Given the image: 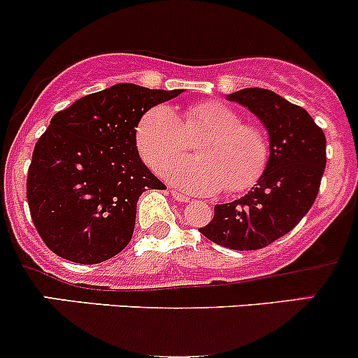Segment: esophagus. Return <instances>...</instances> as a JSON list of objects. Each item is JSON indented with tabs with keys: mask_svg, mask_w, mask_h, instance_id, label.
Instances as JSON below:
<instances>
[{
	"mask_svg": "<svg viewBox=\"0 0 358 358\" xmlns=\"http://www.w3.org/2000/svg\"><path fill=\"white\" fill-rule=\"evenodd\" d=\"M169 194H171V196L175 197V199L178 201V202H189V201H190V197H187L185 194L178 192V190H175V189H171V190H169Z\"/></svg>",
	"mask_w": 358,
	"mask_h": 358,
	"instance_id": "34e87169",
	"label": "esophagus"
}]
</instances>
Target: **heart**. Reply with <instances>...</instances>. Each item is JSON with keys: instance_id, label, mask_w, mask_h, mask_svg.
I'll return each mask as SVG.
<instances>
[{"instance_id": "b5f03b06", "label": "heart", "mask_w": 358, "mask_h": 358, "mask_svg": "<svg viewBox=\"0 0 358 358\" xmlns=\"http://www.w3.org/2000/svg\"><path fill=\"white\" fill-rule=\"evenodd\" d=\"M194 138L196 158L172 159ZM136 145L147 164L157 168L173 185L190 194L243 192L255 185L268 162V142L256 126L243 122L232 107L222 102H199L182 114L157 106L147 110L136 126Z\"/></svg>"}]
</instances>
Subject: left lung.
I'll use <instances>...</instances> for the list:
<instances>
[{"label": "left lung", "instance_id": "8db88e82", "mask_svg": "<svg viewBox=\"0 0 358 358\" xmlns=\"http://www.w3.org/2000/svg\"><path fill=\"white\" fill-rule=\"evenodd\" d=\"M227 100L263 122L270 156L256 185L241 199L216 204L199 232L223 248L255 251L291 232L315 202L326 169V135L303 107L270 90L244 88Z\"/></svg>", "mask_w": 358, "mask_h": 358}]
</instances>
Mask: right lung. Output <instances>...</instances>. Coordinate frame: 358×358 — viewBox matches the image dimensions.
I'll return each instance as SVG.
<instances>
[{
    "mask_svg": "<svg viewBox=\"0 0 358 358\" xmlns=\"http://www.w3.org/2000/svg\"><path fill=\"white\" fill-rule=\"evenodd\" d=\"M182 92L117 83L53 115L32 152L27 202L55 255L95 265L128 246L138 197L166 189L140 159L136 126Z\"/></svg>",
    "mask_w": 358,
    "mask_h": 358,
    "instance_id": "obj_1",
    "label": "right lung"
}]
</instances>
